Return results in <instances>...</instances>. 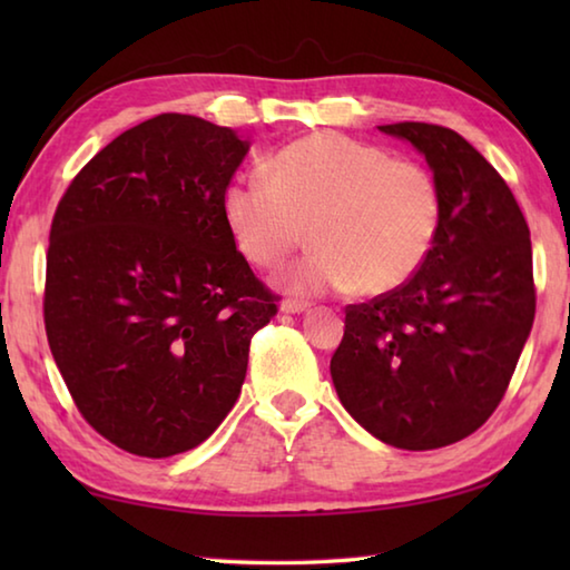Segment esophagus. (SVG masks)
I'll use <instances>...</instances> for the list:
<instances>
[{"instance_id": "obj_1", "label": "esophagus", "mask_w": 570, "mask_h": 570, "mask_svg": "<svg viewBox=\"0 0 570 570\" xmlns=\"http://www.w3.org/2000/svg\"><path fill=\"white\" fill-rule=\"evenodd\" d=\"M306 308H308V304L298 302V298H284V302H282L284 314H302V312H306Z\"/></svg>"}]
</instances>
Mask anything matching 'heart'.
I'll list each match as a JSON object with an SVG mask.
<instances>
[{
  "mask_svg": "<svg viewBox=\"0 0 570 570\" xmlns=\"http://www.w3.org/2000/svg\"><path fill=\"white\" fill-rule=\"evenodd\" d=\"M236 248L258 268H278L304 244L314 250L286 274L296 294H390L428 262L442 224L432 173L390 150L312 132L266 160V178L236 176L220 193Z\"/></svg>",
  "mask_w": 570,
  "mask_h": 570,
  "instance_id": "obj_1",
  "label": "heart"
}]
</instances>
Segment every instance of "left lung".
<instances>
[{"instance_id": "1", "label": "left lung", "mask_w": 570, "mask_h": 570, "mask_svg": "<svg viewBox=\"0 0 570 570\" xmlns=\"http://www.w3.org/2000/svg\"><path fill=\"white\" fill-rule=\"evenodd\" d=\"M380 130L428 160L442 224L407 284L346 306L330 370L366 432L435 450L485 424L513 377L535 316L530 230L508 183L462 135L430 122Z\"/></svg>"}]
</instances>
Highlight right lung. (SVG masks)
Here are the masks:
<instances>
[{
	"label": "right lung",
	"instance_id": "1",
	"mask_svg": "<svg viewBox=\"0 0 570 570\" xmlns=\"http://www.w3.org/2000/svg\"><path fill=\"white\" fill-rule=\"evenodd\" d=\"M230 128L163 112L118 135L57 204L45 330L77 410L125 452L214 435L276 294L236 250L220 193L248 153Z\"/></svg>",
	"mask_w": 570,
	"mask_h": 570
}]
</instances>
